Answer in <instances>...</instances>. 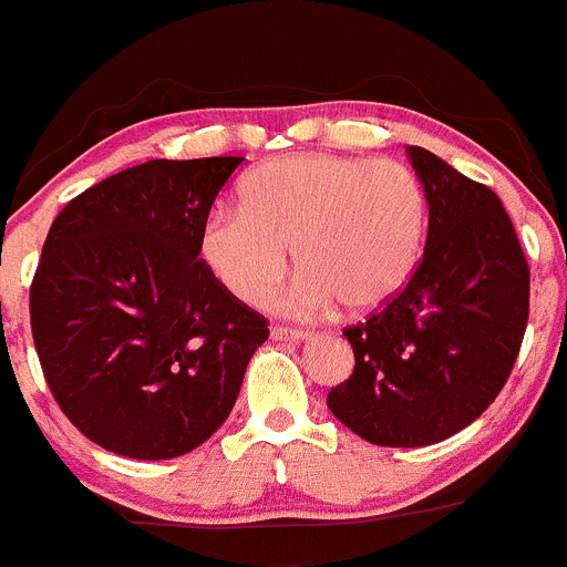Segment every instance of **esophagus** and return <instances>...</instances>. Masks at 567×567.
I'll list each match as a JSON object with an SVG mask.
<instances>
[{
  "mask_svg": "<svg viewBox=\"0 0 567 567\" xmlns=\"http://www.w3.org/2000/svg\"><path fill=\"white\" fill-rule=\"evenodd\" d=\"M270 336L276 338V341H306L308 336H311V330H306V327H286V324H276L270 330Z\"/></svg>",
  "mask_w": 567,
  "mask_h": 567,
  "instance_id": "esophagus-1",
  "label": "esophagus"
}]
</instances>
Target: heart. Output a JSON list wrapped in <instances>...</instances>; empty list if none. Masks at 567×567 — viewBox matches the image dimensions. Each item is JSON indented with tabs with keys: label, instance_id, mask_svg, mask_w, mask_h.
<instances>
[{
	"label": "heart",
	"instance_id": "obj_1",
	"mask_svg": "<svg viewBox=\"0 0 567 567\" xmlns=\"http://www.w3.org/2000/svg\"><path fill=\"white\" fill-rule=\"evenodd\" d=\"M243 207H220L198 229L204 267L235 297L261 306L284 281L295 245L297 306L341 302L371 313L406 289L425 245V194L399 161L291 155L245 177Z\"/></svg>",
	"mask_w": 567,
	"mask_h": 567
}]
</instances>
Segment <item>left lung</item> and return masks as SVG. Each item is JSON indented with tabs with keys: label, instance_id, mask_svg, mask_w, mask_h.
<instances>
[{
	"label": "left lung",
	"instance_id": "obj_1",
	"mask_svg": "<svg viewBox=\"0 0 567 567\" xmlns=\"http://www.w3.org/2000/svg\"><path fill=\"white\" fill-rule=\"evenodd\" d=\"M410 161L429 202L423 259L395 300L343 330L354 371L327 395L347 429L384 447L434 445L481 417L529 317V267L499 196L423 147Z\"/></svg>",
	"mask_w": 567,
	"mask_h": 567
}]
</instances>
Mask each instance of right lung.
I'll return each mask as SVG.
<instances>
[{
  "instance_id": "1",
  "label": "right lung",
  "mask_w": 567,
  "mask_h": 567,
  "mask_svg": "<svg viewBox=\"0 0 567 567\" xmlns=\"http://www.w3.org/2000/svg\"><path fill=\"white\" fill-rule=\"evenodd\" d=\"M243 157L147 161L70 198L29 317L70 423L116 456L190 453L235 406L267 319L198 259V229Z\"/></svg>"
}]
</instances>
